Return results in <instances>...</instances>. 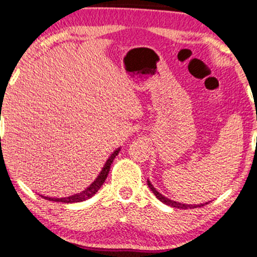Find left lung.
<instances>
[{
    "mask_svg": "<svg viewBox=\"0 0 257 257\" xmlns=\"http://www.w3.org/2000/svg\"><path fill=\"white\" fill-rule=\"evenodd\" d=\"M148 185H149V188L151 189V191L152 193L155 194V195H156V197L157 199L160 200V201H162L163 204H166V205H170V206H172V207H176V208H196V207H201V206H204V205H185V204H180V202H177V201H173V200H170V199H167V197L166 196H163L162 194H160L159 191L156 190V189L154 188V185L151 184L150 182H149L148 180ZM208 202H206V204L205 205H207Z\"/></svg>",
    "mask_w": 257,
    "mask_h": 257,
    "instance_id": "obj_1",
    "label": "left lung"
}]
</instances>
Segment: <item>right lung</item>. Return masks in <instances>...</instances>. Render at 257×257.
I'll return each mask as SVG.
<instances>
[{
  "label": "right lung",
  "mask_w": 257,
  "mask_h": 257,
  "mask_svg": "<svg viewBox=\"0 0 257 257\" xmlns=\"http://www.w3.org/2000/svg\"><path fill=\"white\" fill-rule=\"evenodd\" d=\"M118 152H119V149H117V150H115L113 154L109 156V159L107 160V162L105 163V166H103L102 171H101V173L98 174L97 178L95 179L94 183H92L90 187H87L85 190H83L81 193H79V194H75V195H72V196H68V197H62V199H52V197H45V199L50 200V201H57V202H66V204H72V202L84 201V200L90 199L91 196H94L95 194H96L98 191V189L102 187L103 182L106 180L107 174H108V172H109V168H111V163L113 162L114 157L117 156ZM42 197H44V196H42Z\"/></svg>",
  "instance_id": "1"
}]
</instances>
